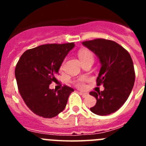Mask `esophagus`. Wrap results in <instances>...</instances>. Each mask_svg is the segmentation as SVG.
<instances>
[{"instance_id": "esophagus-1", "label": "esophagus", "mask_w": 146, "mask_h": 146, "mask_svg": "<svg viewBox=\"0 0 146 146\" xmlns=\"http://www.w3.org/2000/svg\"><path fill=\"white\" fill-rule=\"evenodd\" d=\"M80 94L81 96H82V97L86 98V96H88V93H84V92H80Z\"/></svg>"}]
</instances>
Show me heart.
I'll list each match as a JSON object with an SVG mask.
<instances>
[{
	"mask_svg": "<svg viewBox=\"0 0 146 146\" xmlns=\"http://www.w3.org/2000/svg\"><path fill=\"white\" fill-rule=\"evenodd\" d=\"M78 57H79L80 60L82 63V62L87 61V60H92L93 61V60H94V55H93V53L90 50H82L79 51V52H78ZM62 67H63V64L61 65L60 68H62ZM85 81H86V77H80V78L74 81V84L77 87L81 88L84 86Z\"/></svg>",
	"mask_w": 146,
	"mask_h": 146,
	"instance_id": "1",
	"label": "heart"
}]
</instances>
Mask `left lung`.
I'll use <instances>...</instances> for the list:
<instances>
[{
	"instance_id": "left-lung-1",
	"label": "left lung",
	"mask_w": 146,
	"mask_h": 146,
	"mask_svg": "<svg viewBox=\"0 0 146 146\" xmlns=\"http://www.w3.org/2000/svg\"><path fill=\"white\" fill-rule=\"evenodd\" d=\"M82 44L99 58L101 69L96 79L98 86L103 85V91H91L96 99L92 113L107 115L115 113L127 100L135 79L133 61L127 50L111 40L104 38L85 41Z\"/></svg>"
}]
</instances>
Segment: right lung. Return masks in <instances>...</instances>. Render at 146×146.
Returning <instances> with one entry per match:
<instances>
[{
	"instance_id": "add662e5",
	"label": "right lung",
	"mask_w": 146,
	"mask_h": 146,
	"mask_svg": "<svg viewBox=\"0 0 146 146\" xmlns=\"http://www.w3.org/2000/svg\"><path fill=\"white\" fill-rule=\"evenodd\" d=\"M74 42L43 44L26 50L15 68L19 92L28 108L43 118H53L66 108L74 89L64 86L60 90L49 88Z\"/></svg>"
}]
</instances>
